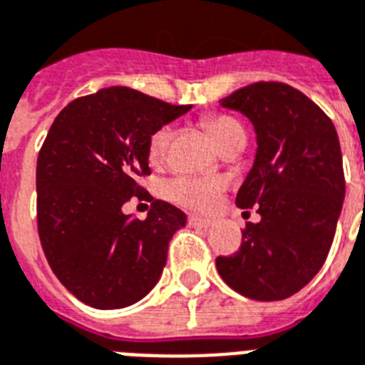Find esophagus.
Here are the masks:
<instances>
[{"mask_svg":"<svg viewBox=\"0 0 365 365\" xmlns=\"http://www.w3.org/2000/svg\"><path fill=\"white\" fill-rule=\"evenodd\" d=\"M188 222H190L192 227H200V228H209L211 225H213L211 219H203V217H200V215H190V217H188Z\"/></svg>","mask_w":365,"mask_h":365,"instance_id":"obj_1","label":"esophagus"}]
</instances>
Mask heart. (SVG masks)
<instances>
[{"label": "heart", "mask_w": 365, "mask_h": 365, "mask_svg": "<svg viewBox=\"0 0 365 365\" xmlns=\"http://www.w3.org/2000/svg\"><path fill=\"white\" fill-rule=\"evenodd\" d=\"M205 127L211 131L215 143L219 144V148H222L225 144H228L234 138L245 137L244 127L240 125L238 120H234L230 115H209L205 120ZM169 143H171V129L169 127H162L152 135L150 140H148V158H150L152 163H162L165 160ZM221 180L190 177V175L179 177V179L171 180L168 185V196L173 202L186 205V207L202 209V211L215 207V203L219 202V197H221Z\"/></svg>", "instance_id": "obj_1"}]
</instances>
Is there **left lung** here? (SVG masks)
<instances>
[{"mask_svg":"<svg viewBox=\"0 0 365 365\" xmlns=\"http://www.w3.org/2000/svg\"><path fill=\"white\" fill-rule=\"evenodd\" d=\"M221 106L255 129V162L236 203L259 207L261 222H247L240 250L215 264L240 295L282 301L314 278L331 247L344 200L337 131L320 106L278 81L242 87Z\"/></svg>","mask_w":365,"mask_h":365,"instance_id":"1","label":"left lung"}]
</instances>
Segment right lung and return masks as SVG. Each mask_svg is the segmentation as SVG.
I'll return each instance as SVG.
<instances>
[{
  "mask_svg": "<svg viewBox=\"0 0 365 365\" xmlns=\"http://www.w3.org/2000/svg\"><path fill=\"white\" fill-rule=\"evenodd\" d=\"M129 87H106L61 110L36 168L38 232L49 267L93 309H123L148 295L162 276L173 234L186 215L154 200L148 217L121 211L148 192V140L186 114Z\"/></svg>",
  "mask_w": 365,
  "mask_h": 365,
  "instance_id": "obj_1",
  "label": "right lung"
}]
</instances>
